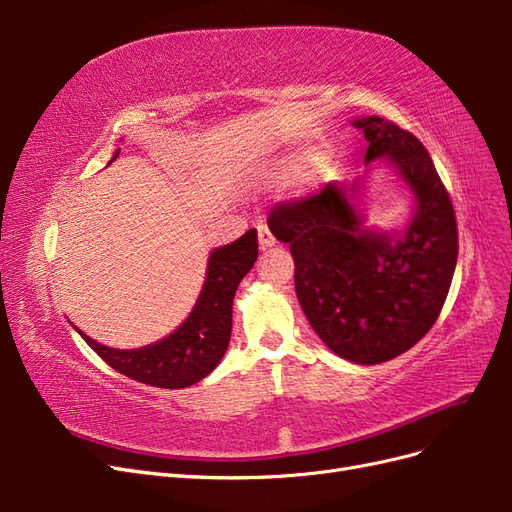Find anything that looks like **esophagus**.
Masks as SVG:
<instances>
[{
    "instance_id": "34e87169",
    "label": "esophagus",
    "mask_w": 512,
    "mask_h": 512,
    "mask_svg": "<svg viewBox=\"0 0 512 512\" xmlns=\"http://www.w3.org/2000/svg\"><path fill=\"white\" fill-rule=\"evenodd\" d=\"M258 245H260V250H269V247L275 245L271 230L267 226H262V224L258 226Z\"/></svg>"
}]
</instances>
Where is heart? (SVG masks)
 Listing matches in <instances>:
<instances>
[{
  "label": "heart",
  "mask_w": 512,
  "mask_h": 512,
  "mask_svg": "<svg viewBox=\"0 0 512 512\" xmlns=\"http://www.w3.org/2000/svg\"><path fill=\"white\" fill-rule=\"evenodd\" d=\"M331 170L333 162L324 158L322 153L299 149L275 158L265 170V179L271 185H286L292 181H299L301 185H316L327 179Z\"/></svg>",
  "instance_id": "heart-1"
}]
</instances>
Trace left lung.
<instances>
[{
	"mask_svg": "<svg viewBox=\"0 0 512 512\" xmlns=\"http://www.w3.org/2000/svg\"><path fill=\"white\" fill-rule=\"evenodd\" d=\"M352 126L369 143L365 164L382 160L406 185L408 224L401 230L365 224L367 175L277 205L267 224L290 247L297 299L324 346L350 363L378 365L421 342L438 320L457 265V222L414 134L376 115Z\"/></svg>",
	"mask_w": 512,
	"mask_h": 512,
	"instance_id": "obj_1",
	"label": "left lung"
}]
</instances>
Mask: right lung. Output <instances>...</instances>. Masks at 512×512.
Wrapping results in <instances>:
<instances>
[{"label":"right lung","mask_w":512,"mask_h":512,"mask_svg":"<svg viewBox=\"0 0 512 512\" xmlns=\"http://www.w3.org/2000/svg\"><path fill=\"white\" fill-rule=\"evenodd\" d=\"M117 156L119 151L113 153L111 162ZM256 258L258 237L254 228L237 241L215 247L209 254L205 282L190 316L160 342L119 350L96 342L81 329L74 327V331L119 374L160 389H185L209 376L222 361L232 333V299Z\"/></svg>","instance_id":"1"}]
</instances>
